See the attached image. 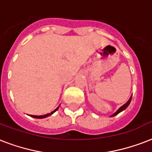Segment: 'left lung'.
<instances>
[{
    "label": "left lung",
    "mask_w": 152,
    "mask_h": 152,
    "mask_svg": "<svg viewBox=\"0 0 152 152\" xmlns=\"http://www.w3.org/2000/svg\"><path fill=\"white\" fill-rule=\"evenodd\" d=\"M131 100H132V96L130 97V99H128V101H127V103H126V104H124V105H123L122 107H120V108H119V109H118L117 111H116V112H115L114 114L112 115H111V116H115V115H116L119 114V113H120V112H123V111H124V110L126 109V108H127V106H128V105H129V104H130Z\"/></svg>",
    "instance_id": "left-lung-1"
}]
</instances>
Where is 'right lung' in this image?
I'll return each mask as SVG.
<instances>
[{
	"instance_id": "1",
	"label": "right lung",
	"mask_w": 152,
	"mask_h": 152,
	"mask_svg": "<svg viewBox=\"0 0 152 152\" xmlns=\"http://www.w3.org/2000/svg\"><path fill=\"white\" fill-rule=\"evenodd\" d=\"M58 108H59V107H58L57 108H56V109L54 110V111H53L51 113H48V114L43 115H30V116L33 118H37V119H43V118H46V117H48V116H49V115H51L52 114H53L56 111H57Z\"/></svg>"
}]
</instances>
